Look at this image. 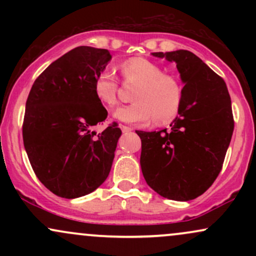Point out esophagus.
Instances as JSON below:
<instances>
[{
  "label": "esophagus",
  "mask_w": 256,
  "mask_h": 256,
  "mask_svg": "<svg viewBox=\"0 0 256 256\" xmlns=\"http://www.w3.org/2000/svg\"><path fill=\"white\" fill-rule=\"evenodd\" d=\"M120 128H122V134H128V132H130L132 128H128V126H125V125H120Z\"/></svg>",
  "instance_id": "esophagus-1"
}]
</instances>
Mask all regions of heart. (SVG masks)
Wrapping results in <instances>:
<instances>
[{
    "label": "heart",
    "instance_id": "b5f03b06",
    "mask_svg": "<svg viewBox=\"0 0 256 256\" xmlns=\"http://www.w3.org/2000/svg\"><path fill=\"white\" fill-rule=\"evenodd\" d=\"M126 82L137 83L132 100L134 104L120 106L113 118L125 124L143 125L152 119L165 124L178 114L182 104V89L171 76L146 58H131L120 66ZM94 94L102 104L113 107L116 104L118 82L110 70L100 71L94 79Z\"/></svg>",
    "mask_w": 256,
    "mask_h": 256
}]
</instances>
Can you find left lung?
<instances>
[{"label": "left lung", "instance_id": "8db88e82", "mask_svg": "<svg viewBox=\"0 0 256 256\" xmlns=\"http://www.w3.org/2000/svg\"><path fill=\"white\" fill-rule=\"evenodd\" d=\"M177 64L184 88L171 130L136 131L142 142L140 168L162 198L190 201L222 171L234 132L231 98L224 79L189 50L152 52Z\"/></svg>", "mask_w": 256, "mask_h": 256}]
</instances>
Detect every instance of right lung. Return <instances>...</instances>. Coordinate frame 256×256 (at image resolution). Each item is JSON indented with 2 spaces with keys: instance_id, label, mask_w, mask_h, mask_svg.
<instances>
[{
  "instance_id": "obj_1",
  "label": "right lung",
  "mask_w": 256,
  "mask_h": 256,
  "mask_svg": "<svg viewBox=\"0 0 256 256\" xmlns=\"http://www.w3.org/2000/svg\"><path fill=\"white\" fill-rule=\"evenodd\" d=\"M112 58L107 49L82 46L49 64L32 85L22 124L28 160L46 189L64 198L96 190L110 174L118 124L101 134L107 118L94 94V79Z\"/></svg>"
}]
</instances>
